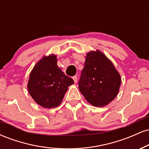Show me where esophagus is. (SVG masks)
Segmentation results:
<instances>
[{
    "mask_svg": "<svg viewBox=\"0 0 149 149\" xmlns=\"http://www.w3.org/2000/svg\"><path fill=\"white\" fill-rule=\"evenodd\" d=\"M73 81H74V83H76L77 81H78V78H77V76H73Z\"/></svg>",
    "mask_w": 149,
    "mask_h": 149,
    "instance_id": "obj_1",
    "label": "esophagus"
}]
</instances>
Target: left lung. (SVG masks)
<instances>
[{"label": "left lung", "mask_w": 149, "mask_h": 149, "mask_svg": "<svg viewBox=\"0 0 149 149\" xmlns=\"http://www.w3.org/2000/svg\"><path fill=\"white\" fill-rule=\"evenodd\" d=\"M121 78L113 64L100 51L87 54L78 87L89 103L104 107L117 95Z\"/></svg>", "instance_id": "1"}]
</instances>
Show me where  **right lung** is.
Returning <instances> with one entry per match:
<instances>
[{"instance_id": "obj_1", "label": "right lung", "mask_w": 149, "mask_h": 149, "mask_svg": "<svg viewBox=\"0 0 149 149\" xmlns=\"http://www.w3.org/2000/svg\"><path fill=\"white\" fill-rule=\"evenodd\" d=\"M55 55L43 57L31 72L28 90L32 98L44 108L57 107L62 102L68 87L74 83L58 67Z\"/></svg>"}]
</instances>
